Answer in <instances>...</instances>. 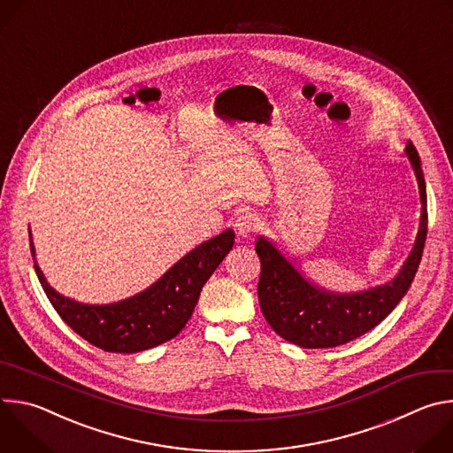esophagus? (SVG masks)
Here are the masks:
<instances>
[{"label":"esophagus","instance_id":"obj_1","mask_svg":"<svg viewBox=\"0 0 453 453\" xmlns=\"http://www.w3.org/2000/svg\"><path fill=\"white\" fill-rule=\"evenodd\" d=\"M234 229L238 231L240 236H250L257 229V217L250 211L242 213L234 222Z\"/></svg>","mask_w":453,"mask_h":453}]
</instances>
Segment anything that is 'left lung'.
Wrapping results in <instances>:
<instances>
[{
  "instance_id": "8db88e82",
  "label": "left lung",
  "mask_w": 453,
  "mask_h": 453,
  "mask_svg": "<svg viewBox=\"0 0 453 453\" xmlns=\"http://www.w3.org/2000/svg\"><path fill=\"white\" fill-rule=\"evenodd\" d=\"M407 156L419 182L421 226L411 256L391 283L353 296L322 292L304 281L265 238H257L254 249L262 264L257 299L265 320L280 337L301 348H335L346 344L372 330L407 294L418 273L428 231L426 186L412 142L407 143Z\"/></svg>"
}]
</instances>
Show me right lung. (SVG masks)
I'll list each match as a JSON object with an SVG mask.
<instances>
[{
	"instance_id": "obj_1",
	"label": "right lung",
	"mask_w": 453,
	"mask_h": 453,
	"mask_svg": "<svg viewBox=\"0 0 453 453\" xmlns=\"http://www.w3.org/2000/svg\"><path fill=\"white\" fill-rule=\"evenodd\" d=\"M227 229L201 243L145 292L112 304H81L57 294L34 262L41 287L60 319L89 344L112 353H138L159 346L182 332L201 290L224 256L233 249ZM32 256L34 245L30 243Z\"/></svg>"
}]
</instances>
